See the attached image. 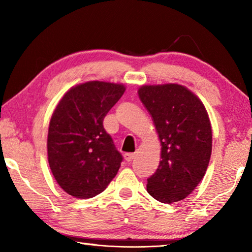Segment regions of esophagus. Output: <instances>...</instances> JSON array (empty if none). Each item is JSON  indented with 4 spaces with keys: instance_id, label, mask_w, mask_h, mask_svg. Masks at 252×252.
<instances>
[{
    "instance_id": "1",
    "label": "esophagus",
    "mask_w": 252,
    "mask_h": 252,
    "mask_svg": "<svg viewBox=\"0 0 252 252\" xmlns=\"http://www.w3.org/2000/svg\"><path fill=\"white\" fill-rule=\"evenodd\" d=\"M134 157H135V153H125V159L127 162H130V161L133 160Z\"/></svg>"
}]
</instances>
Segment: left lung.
Wrapping results in <instances>:
<instances>
[{
	"label": "left lung",
	"instance_id": "8db88e82",
	"mask_svg": "<svg viewBox=\"0 0 252 252\" xmlns=\"http://www.w3.org/2000/svg\"><path fill=\"white\" fill-rule=\"evenodd\" d=\"M140 100L151 114L161 143V161L147 191L162 203L188 197L206 174L212 150L211 123L194 93L176 83L142 85Z\"/></svg>",
	"mask_w": 252,
	"mask_h": 252
}]
</instances>
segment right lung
I'll return each mask as SVG.
<instances>
[{"label": "right lung", "mask_w": 252, "mask_h": 252, "mask_svg": "<svg viewBox=\"0 0 252 252\" xmlns=\"http://www.w3.org/2000/svg\"><path fill=\"white\" fill-rule=\"evenodd\" d=\"M126 88L102 81L75 85L51 117L48 160L58 185L79 199L95 197L117 176L122 162L103 119Z\"/></svg>", "instance_id": "1"}]
</instances>
